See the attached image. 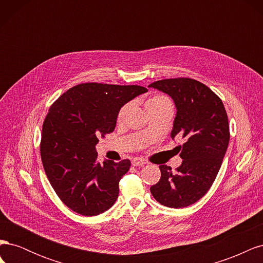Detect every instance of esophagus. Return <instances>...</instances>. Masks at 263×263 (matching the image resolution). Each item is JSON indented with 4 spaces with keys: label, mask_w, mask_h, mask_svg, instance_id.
I'll list each match as a JSON object with an SVG mask.
<instances>
[{
    "label": "esophagus",
    "mask_w": 263,
    "mask_h": 263,
    "mask_svg": "<svg viewBox=\"0 0 263 263\" xmlns=\"http://www.w3.org/2000/svg\"><path fill=\"white\" fill-rule=\"evenodd\" d=\"M145 163H146L145 160H142V159H140V158H135L132 160V164L134 166H141V165H144Z\"/></svg>",
    "instance_id": "esophagus-1"
}]
</instances>
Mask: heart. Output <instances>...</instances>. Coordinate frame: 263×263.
<instances>
[{
  "mask_svg": "<svg viewBox=\"0 0 263 263\" xmlns=\"http://www.w3.org/2000/svg\"><path fill=\"white\" fill-rule=\"evenodd\" d=\"M165 101H169V100L166 99L165 97H163V95H156V97L148 100L146 104H149V103H160V102H165ZM130 107H132V104H130V103H128V104L124 105L121 108V110H119V113H118V121H122V119H124V117L126 116L127 113H128V110H129Z\"/></svg>",
  "mask_w": 263,
  "mask_h": 263,
  "instance_id": "b5f03b06",
  "label": "heart"
}]
</instances>
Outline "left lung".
<instances>
[{
    "label": "left lung",
    "instance_id": "8db88e82",
    "mask_svg": "<svg viewBox=\"0 0 263 263\" xmlns=\"http://www.w3.org/2000/svg\"><path fill=\"white\" fill-rule=\"evenodd\" d=\"M173 100L177 108L171 132L185 138L182 164L172 172L161 164V178L150 187L160 204L182 209L202 198L220 169L229 142L228 117L221 100L210 87L193 79H165L149 84Z\"/></svg>",
    "mask_w": 263,
    "mask_h": 263
}]
</instances>
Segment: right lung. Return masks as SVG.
<instances>
[{
    "label": "right lung",
    "instance_id": "obj_1",
    "mask_svg": "<svg viewBox=\"0 0 263 263\" xmlns=\"http://www.w3.org/2000/svg\"><path fill=\"white\" fill-rule=\"evenodd\" d=\"M148 90L139 85L83 83L50 106L43 125L41 156L52 189L70 210L95 216L112 208L128 159L98 161L99 138L115 129L121 108Z\"/></svg>",
    "mask_w": 263,
    "mask_h": 263
}]
</instances>
